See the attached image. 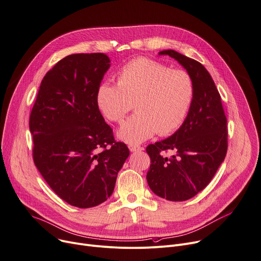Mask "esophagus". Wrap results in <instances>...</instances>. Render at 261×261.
<instances>
[{"mask_svg": "<svg viewBox=\"0 0 261 261\" xmlns=\"http://www.w3.org/2000/svg\"><path fill=\"white\" fill-rule=\"evenodd\" d=\"M128 148H129V150H130L132 152H136V151H142V150H144V148H143V147L138 146V145H128Z\"/></svg>", "mask_w": 261, "mask_h": 261, "instance_id": "esophagus-1", "label": "esophagus"}]
</instances>
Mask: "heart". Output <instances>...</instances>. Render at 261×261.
Segmentation results:
<instances>
[{
    "label": "heart",
    "mask_w": 261,
    "mask_h": 261,
    "mask_svg": "<svg viewBox=\"0 0 261 261\" xmlns=\"http://www.w3.org/2000/svg\"><path fill=\"white\" fill-rule=\"evenodd\" d=\"M195 97V84L189 72L172 69L158 61L139 57L124 64L117 84L102 82L96 90V106L112 122H120L133 108L118 138L137 144L158 133L168 136L185 122Z\"/></svg>",
    "instance_id": "obj_1"
}]
</instances>
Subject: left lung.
Returning a JSON list of instances; mask_svg holds the SVG:
<instances>
[{
	"label": "left lung",
	"mask_w": 261,
	"mask_h": 261,
	"mask_svg": "<svg viewBox=\"0 0 261 261\" xmlns=\"http://www.w3.org/2000/svg\"><path fill=\"white\" fill-rule=\"evenodd\" d=\"M181 64L193 77L195 97L184 124L171 137L149 144L147 182L169 201H186L203 190L223 163L228 147L227 119L220 93L206 68L173 49L162 50ZM176 153L166 157L168 150Z\"/></svg>",
	"instance_id": "1"
}]
</instances>
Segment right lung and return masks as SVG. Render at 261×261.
I'll return each mask as SVG.
<instances>
[{"label":"right lung","instance_id":"add662e5","mask_svg":"<svg viewBox=\"0 0 261 261\" xmlns=\"http://www.w3.org/2000/svg\"><path fill=\"white\" fill-rule=\"evenodd\" d=\"M110 62L102 53L63 58L41 81L29 121L35 166L58 196L80 208L99 205L112 195L129 155L96 106Z\"/></svg>","mask_w":261,"mask_h":261}]
</instances>
